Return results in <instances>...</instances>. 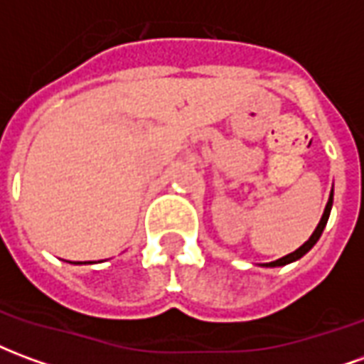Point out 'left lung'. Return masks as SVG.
I'll list each match as a JSON object with an SVG mask.
<instances>
[{
    "label": "left lung",
    "mask_w": 364,
    "mask_h": 364,
    "mask_svg": "<svg viewBox=\"0 0 364 364\" xmlns=\"http://www.w3.org/2000/svg\"><path fill=\"white\" fill-rule=\"evenodd\" d=\"M331 203H333V198L329 197L328 205H326V210H323V216H321V220H320V224H318V228L314 230V234L310 236V240H308L306 244L300 245L296 252L289 253V255H284V257H281V259H277V261H273V263H269V267H279V265H287V263H292V261L300 259V257H302L304 253H308L310 250H312L314 244H316V242L320 240L321 232H323V228H326V224H328L329 210H331Z\"/></svg>",
    "instance_id": "1"
}]
</instances>
